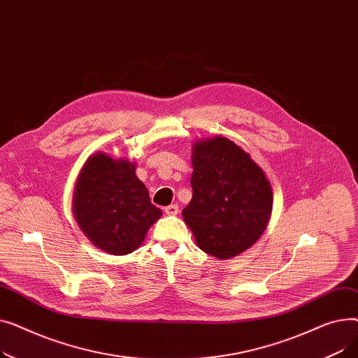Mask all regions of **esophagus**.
<instances>
[{
  "instance_id": "esophagus-1",
  "label": "esophagus",
  "mask_w": 358,
  "mask_h": 358,
  "mask_svg": "<svg viewBox=\"0 0 358 358\" xmlns=\"http://www.w3.org/2000/svg\"><path fill=\"white\" fill-rule=\"evenodd\" d=\"M178 212L180 210H178V206L177 204H169V206H166V208H165V213L168 216H176Z\"/></svg>"
}]
</instances>
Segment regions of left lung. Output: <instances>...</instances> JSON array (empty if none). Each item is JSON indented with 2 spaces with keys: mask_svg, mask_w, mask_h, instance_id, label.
Segmentation results:
<instances>
[{
  "mask_svg": "<svg viewBox=\"0 0 358 358\" xmlns=\"http://www.w3.org/2000/svg\"><path fill=\"white\" fill-rule=\"evenodd\" d=\"M193 199L182 219L197 247L217 259L251 248L268 227L273 189L248 152L220 135L193 143Z\"/></svg>",
  "mask_w": 358,
  "mask_h": 358,
  "instance_id": "1",
  "label": "left lung"
}]
</instances>
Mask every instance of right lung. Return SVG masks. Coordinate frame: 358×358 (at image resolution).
I'll return each instance as SVG.
<instances>
[{
	"label": "right lung",
	"instance_id": "right-lung-1",
	"mask_svg": "<svg viewBox=\"0 0 358 358\" xmlns=\"http://www.w3.org/2000/svg\"><path fill=\"white\" fill-rule=\"evenodd\" d=\"M72 213L87 239L103 252L126 255L138 250L162 216L150 203L136 164L99 150L88 157L75 182Z\"/></svg>",
	"mask_w": 358,
	"mask_h": 358
}]
</instances>
